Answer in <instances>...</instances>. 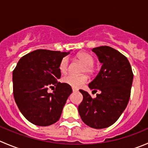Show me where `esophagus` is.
Instances as JSON below:
<instances>
[{"label":"esophagus","mask_w":148,"mask_h":148,"mask_svg":"<svg viewBox=\"0 0 148 148\" xmlns=\"http://www.w3.org/2000/svg\"><path fill=\"white\" fill-rule=\"evenodd\" d=\"M72 91L74 92H78V90L75 88H72Z\"/></svg>","instance_id":"esophagus-1"}]
</instances>
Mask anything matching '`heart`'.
<instances>
[{"label":"heart","mask_w":148,"mask_h":148,"mask_svg":"<svg viewBox=\"0 0 148 148\" xmlns=\"http://www.w3.org/2000/svg\"><path fill=\"white\" fill-rule=\"evenodd\" d=\"M77 58L78 61L84 66V69H82L83 72L91 73L92 71V67L94 65V59L92 57L89 53L85 52L79 53L77 55ZM69 66V61L66 58H64L61 61L59 64V70L61 73L64 74L68 70ZM87 77L85 75H79L76 76L74 74H68L64 76L62 78L63 82L65 84L70 85L71 87L74 88H78L82 86L83 84L87 82Z\"/></svg>","instance_id":"b5f03b06"}]
</instances>
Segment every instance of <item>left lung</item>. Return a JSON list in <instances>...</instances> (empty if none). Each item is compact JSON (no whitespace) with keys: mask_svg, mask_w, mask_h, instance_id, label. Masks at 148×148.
<instances>
[{"mask_svg":"<svg viewBox=\"0 0 148 148\" xmlns=\"http://www.w3.org/2000/svg\"><path fill=\"white\" fill-rule=\"evenodd\" d=\"M102 64L101 69L88 87L100 90L95 98L79 90L83 100L79 114L85 124L94 129H104L114 124L125 110L131 93L133 73L128 59L109 46L92 49Z\"/></svg>","mask_w":148,"mask_h":148,"instance_id":"1","label":"left lung"}]
</instances>
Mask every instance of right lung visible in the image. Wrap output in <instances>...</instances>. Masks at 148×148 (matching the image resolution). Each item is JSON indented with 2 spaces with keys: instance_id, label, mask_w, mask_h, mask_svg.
<instances>
[{
  "instance_id": "add662e5",
  "label": "right lung",
  "mask_w": 148,
  "mask_h": 148,
  "mask_svg": "<svg viewBox=\"0 0 148 148\" xmlns=\"http://www.w3.org/2000/svg\"><path fill=\"white\" fill-rule=\"evenodd\" d=\"M69 53L36 50L21 58L13 71L14 100L23 116L34 125H51L61 117L72 89L58 82L61 76L59 64ZM53 86L56 90L48 93Z\"/></svg>"
}]
</instances>
